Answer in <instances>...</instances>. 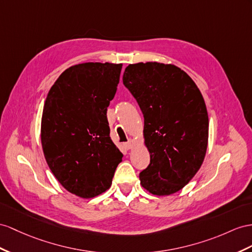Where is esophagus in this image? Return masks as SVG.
I'll return each instance as SVG.
<instances>
[{"mask_svg":"<svg viewBox=\"0 0 252 252\" xmlns=\"http://www.w3.org/2000/svg\"><path fill=\"white\" fill-rule=\"evenodd\" d=\"M133 145H134V140L133 139H128V141L127 143H126L125 144V147H126V149H132L133 148Z\"/></svg>","mask_w":252,"mask_h":252,"instance_id":"1","label":"esophagus"}]
</instances>
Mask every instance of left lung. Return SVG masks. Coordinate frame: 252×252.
Here are the masks:
<instances>
[{"instance_id":"obj_1","label":"left lung","mask_w":252,"mask_h":252,"mask_svg":"<svg viewBox=\"0 0 252 252\" xmlns=\"http://www.w3.org/2000/svg\"><path fill=\"white\" fill-rule=\"evenodd\" d=\"M124 84L143 112L150 164L140 185L156 196L182 189L201 167L209 140L205 102L190 76L171 63H131Z\"/></svg>"}]
</instances>
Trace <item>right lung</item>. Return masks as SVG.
Masks as SVG:
<instances>
[{
    "instance_id": "add662e5",
    "label": "right lung",
    "mask_w": 252,
    "mask_h": 252,
    "mask_svg": "<svg viewBox=\"0 0 252 252\" xmlns=\"http://www.w3.org/2000/svg\"><path fill=\"white\" fill-rule=\"evenodd\" d=\"M122 63H84L51 87L41 118V145L51 171L69 192L94 198L111 188L122 153L109 137L107 107Z\"/></svg>"
}]
</instances>
